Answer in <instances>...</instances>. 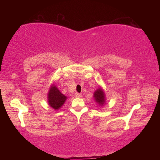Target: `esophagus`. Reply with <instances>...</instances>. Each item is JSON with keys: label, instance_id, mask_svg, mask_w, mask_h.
Instances as JSON below:
<instances>
[{"label": "esophagus", "instance_id": "34e87169", "mask_svg": "<svg viewBox=\"0 0 160 160\" xmlns=\"http://www.w3.org/2000/svg\"><path fill=\"white\" fill-rule=\"evenodd\" d=\"M75 97H77V98H80V97H82V94L76 92V93H75Z\"/></svg>", "mask_w": 160, "mask_h": 160}]
</instances>
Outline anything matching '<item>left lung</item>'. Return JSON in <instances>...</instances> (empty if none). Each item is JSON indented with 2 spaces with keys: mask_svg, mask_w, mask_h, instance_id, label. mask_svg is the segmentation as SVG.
<instances>
[{
  "mask_svg": "<svg viewBox=\"0 0 160 160\" xmlns=\"http://www.w3.org/2000/svg\"><path fill=\"white\" fill-rule=\"evenodd\" d=\"M94 98L95 102L97 103V104L99 105H104L105 103V94L104 92L103 91V89L101 88H99L98 90H97L94 93Z\"/></svg>",
  "mask_w": 160,
  "mask_h": 160,
  "instance_id": "1",
  "label": "left lung"
}]
</instances>
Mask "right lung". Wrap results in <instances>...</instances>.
<instances>
[{"label": "right lung", "mask_w": 160, "mask_h": 160, "mask_svg": "<svg viewBox=\"0 0 160 160\" xmlns=\"http://www.w3.org/2000/svg\"><path fill=\"white\" fill-rule=\"evenodd\" d=\"M66 99L67 97L62 94L55 85L51 86L48 93V102L51 107L56 110L60 109L66 102Z\"/></svg>", "instance_id": "right-lung-1"}]
</instances>
